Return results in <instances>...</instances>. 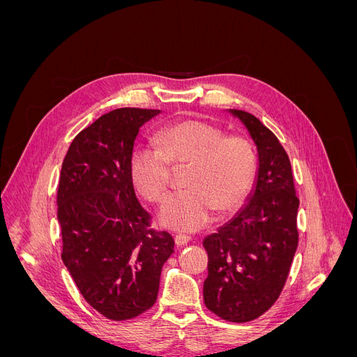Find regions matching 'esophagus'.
<instances>
[{
	"mask_svg": "<svg viewBox=\"0 0 357 357\" xmlns=\"http://www.w3.org/2000/svg\"><path fill=\"white\" fill-rule=\"evenodd\" d=\"M189 241H190V238H189L188 235H181V234H180V235H176V236H174V243H176L177 247L186 245Z\"/></svg>",
	"mask_w": 357,
	"mask_h": 357,
	"instance_id": "1",
	"label": "esophagus"
}]
</instances>
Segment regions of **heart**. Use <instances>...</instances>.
I'll return each instance as SVG.
<instances>
[{
    "mask_svg": "<svg viewBox=\"0 0 357 357\" xmlns=\"http://www.w3.org/2000/svg\"><path fill=\"white\" fill-rule=\"evenodd\" d=\"M156 147L139 146L129 159V176L139 195L150 202L165 198L171 166L189 165L185 192L171 195L158 219L168 229L195 232L207 225L215 210L228 213L244 202L256 174L252 144L228 135L210 123L183 121L156 134Z\"/></svg>",
    "mask_w": 357,
    "mask_h": 357,
    "instance_id": "heart-1",
    "label": "heart"
}]
</instances>
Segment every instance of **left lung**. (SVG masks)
I'll return each mask as SVG.
<instances>
[{
    "instance_id": "1",
    "label": "left lung",
    "mask_w": 357,
    "mask_h": 357,
    "mask_svg": "<svg viewBox=\"0 0 357 357\" xmlns=\"http://www.w3.org/2000/svg\"><path fill=\"white\" fill-rule=\"evenodd\" d=\"M226 112L252 138L257 168L243 207L202 241L208 255L202 294L215 316L244 323L262 316L282 294L298 247L299 199L290 160L277 137L250 113Z\"/></svg>"
}]
</instances>
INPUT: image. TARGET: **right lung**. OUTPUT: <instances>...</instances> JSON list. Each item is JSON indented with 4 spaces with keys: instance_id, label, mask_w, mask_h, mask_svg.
Returning <instances> with one entry per match:
<instances>
[{
    "instance_id": "right-lung-1",
    "label": "right lung",
    "mask_w": 357,
    "mask_h": 357,
    "mask_svg": "<svg viewBox=\"0 0 357 357\" xmlns=\"http://www.w3.org/2000/svg\"><path fill=\"white\" fill-rule=\"evenodd\" d=\"M160 110L117 109L84 128L62 162L58 222L62 262L91 307L128 320L155 304L162 265L174 252L168 232L149 229L129 159L139 128Z\"/></svg>"
}]
</instances>
